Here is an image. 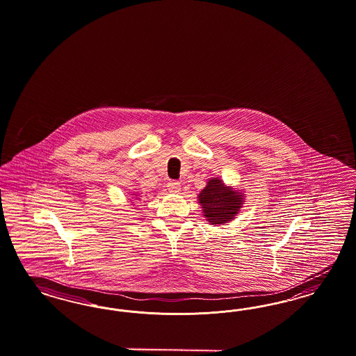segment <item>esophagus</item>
Listing matches in <instances>:
<instances>
[{
    "label": "esophagus",
    "mask_w": 356,
    "mask_h": 356,
    "mask_svg": "<svg viewBox=\"0 0 356 356\" xmlns=\"http://www.w3.org/2000/svg\"><path fill=\"white\" fill-rule=\"evenodd\" d=\"M168 190L170 193H178L181 190V184L177 182V181H169L168 182Z\"/></svg>",
    "instance_id": "esophagus-1"
}]
</instances>
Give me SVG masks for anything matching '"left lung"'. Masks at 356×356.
Returning a JSON list of instances; mask_svg holds the SVG:
<instances>
[{"label":"left lung","instance_id":"1","mask_svg":"<svg viewBox=\"0 0 356 356\" xmlns=\"http://www.w3.org/2000/svg\"><path fill=\"white\" fill-rule=\"evenodd\" d=\"M197 197L211 224H223L234 219L243 200L238 193L225 187L218 178L210 179Z\"/></svg>","mask_w":356,"mask_h":356}]
</instances>
